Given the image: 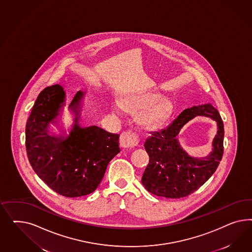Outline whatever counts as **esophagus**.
Returning <instances> with one entry per match:
<instances>
[{
	"label": "esophagus",
	"mask_w": 252,
	"mask_h": 252,
	"mask_svg": "<svg viewBox=\"0 0 252 252\" xmlns=\"http://www.w3.org/2000/svg\"><path fill=\"white\" fill-rule=\"evenodd\" d=\"M139 137L132 131H125L120 137V144L124 148H134L138 144Z\"/></svg>",
	"instance_id": "esophagus-1"
}]
</instances>
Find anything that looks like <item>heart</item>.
I'll return each instance as SVG.
<instances>
[{"label":"heart","instance_id":"1","mask_svg":"<svg viewBox=\"0 0 252 252\" xmlns=\"http://www.w3.org/2000/svg\"><path fill=\"white\" fill-rule=\"evenodd\" d=\"M123 107L132 114H137V121L143 127L151 129L165 121L174 112L172 100L161 98L159 93L140 92L126 96L123 100L115 102V109L119 112Z\"/></svg>","mask_w":252,"mask_h":252}]
</instances>
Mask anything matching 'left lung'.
<instances>
[{
	"mask_svg": "<svg viewBox=\"0 0 252 252\" xmlns=\"http://www.w3.org/2000/svg\"><path fill=\"white\" fill-rule=\"evenodd\" d=\"M198 115L211 117L219 126L213 152L201 159L190 158L176 138L183 125ZM223 123L212 104L184 110L165 129L153 132L146 139L144 147L150 160L141 178L146 189L156 196L169 198H184L192 194L218 167L223 154Z\"/></svg>",
	"mask_w": 252,
	"mask_h": 252,
	"instance_id": "8db88e82",
	"label": "left lung"
}]
</instances>
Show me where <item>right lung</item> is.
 I'll return each mask as SVG.
<instances>
[{
    "label": "right lung",
    "mask_w": 252,
    "mask_h": 252,
    "mask_svg": "<svg viewBox=\"0 0 252 252\" xmlns=\"http://www.w3.org/2000/svg\"><path fill=\"white\" fill-rule=\"evenodd\" d=\"M84 92H76L69 108L76 118L68 137L48 134L63 105L65 92L60 85L47 87L38 94L26 125V149L31 166L38 177L56 193L67 198L81 197L95 190L107 165L120 153L119 135L96 126L78 125Z\"/></svg>",
    "instance_id": "add662e5"
}]
</instances>
